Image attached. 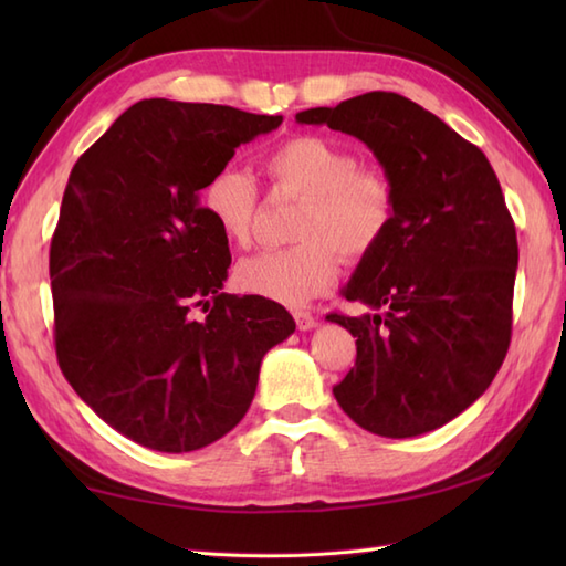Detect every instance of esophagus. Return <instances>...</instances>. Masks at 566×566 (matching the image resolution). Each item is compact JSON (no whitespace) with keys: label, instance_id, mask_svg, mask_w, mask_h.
I'll use <instances>...</instances> for the list:
<instances>
[{"label":"esophagus","instance_id":"obj_1","mask_svg":"<svg viewBox=\"0 0 566 566\" xmlns=\"http://www.w3.org/2000/svg\"><path fill=\"white\" fill-rule=\"evenodd\" d=\"M294 321L298 331H311L318 326V318L314 314H308V311H294Z\"/></svg>","mask_w":566,"mask_h":566}]
</instances>
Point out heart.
<instances>
[{
	"mask_svg": "<svg viewBox=\"0 0 566 566\" xmlns=\"http://www.w3.org/2000/svg\"><path fill=\"white\" fill-rule=\"evenodd\" d=\"M264 167L272 182L304 197L292 228L296 245L262 250L235 264L243 292L286 306L306 304L338 280L340 255L357 262L387 238L396 213L391 177L379 165H357L355 153L323 136H296L274 148ZM201 211L228 243L248 245L258 216V187L226 165L201 189Z\"/></svg>",
	"mask_w": 566,
	"mask_h": 566,
	"instance_id": "obj_1",
	"label": "heart"
}]
</instances>
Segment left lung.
<instances>
[{
    "instance_id": "obj_1",
    "label": "left lung",
    "mask_w": 566,
    "mask_h": 566,
    "mask_svg": "<svg viewBox=\"0 0 566 566\" xmlns=\"http://www.w3.org/2000/svg\"><path fill=\"white\" fill-rule=\"evenodd\" d=\"M296 122L363 140L396 191L387 238L343 290L375 314L328 316L357 338L335 399L375 436H423L472 406L509 353L518 240L494 167L394 92L298 112Z\"/></svg>"
}]
</instances>
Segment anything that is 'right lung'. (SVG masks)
I'll return each mask as SVG.
<instances>
[{
  "label": "right lung",
  "instance_id": "1",
  "mask_svg": "<svg viewBox=\"0 0 566 566\" xmlns=\"http://www.w3.org/2000/svg\"><path fill=\"white\" fill-rule=\"evenodd\" d=\"M282 116L143 99L80 155L51 243L55 353L70 387L122 436L191 452L248 413L284 306L223 294L228 240L199 191ZM208 314L196 318V311Z\"/></svg>",
  "mask_w": 566,
  "mask_h": 566
}]
</instances>
